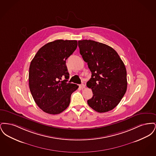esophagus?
<instances>
[{"mask_svg": "<svg viewBox=\"0 0 156 156\" xmlns=\"http://www.w3.org/2000/svg\"><path fill=\"white\" fill-rule=\"evenodd\" d=\"M80 88H81V89H83L85 88V85L84 84H81V85H80Z\"/></svg>", "mask_w": 156, "mask_h": 156, "instance_id": "34e87169", "label": "esophagus"}]
</instances>
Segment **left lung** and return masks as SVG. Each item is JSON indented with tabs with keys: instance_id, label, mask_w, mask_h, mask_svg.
Wrapping results in <instances>:
<instances>
[{
	"instance_id": "obj_1",
	"label": "left lung",
	"mask_w": 156,
	"mask_h": 156,
	"mask_svg": "<svg viewBox=\"0 0 156 156\" xmlns=\"http://www.w3.org/2000/svg\"><path fill=\"white\" fill-rule=\"evenodd\" d=\"M80 54L92 73L87 86L93 96L89 106L99 113L110 111L120 102L127 90L126 67L110 46L90 40L78 41Z\"/></svg>"
}]
</instances>
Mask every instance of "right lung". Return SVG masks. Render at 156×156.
Listing matches in <instances>:
<instances>
[{"label":"right lung","instance_id":"obj_1","mask_svg":"<svg viewBox=\"0 0 156 156\" xmlns=\"http://www.w3.org/2000/svg\"><path fill=\"white\" fill-rule=\"evenodd\" d=\"M76 40H57L43 45L30 63V92L37 106L45 113L57 115L69 106L78 85L67 83L66 59L77 47ZM66 80L61 81L62 78Z\"/></svg>","mask_w":156,"mask_h":156}]
</instances>
